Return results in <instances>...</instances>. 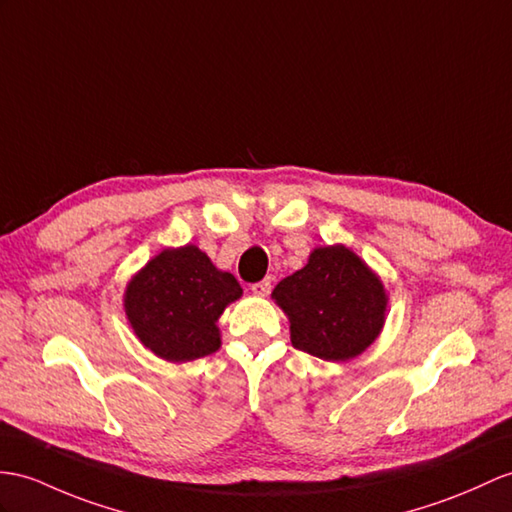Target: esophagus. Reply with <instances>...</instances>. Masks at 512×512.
Segmentation results:
<instances>
[{"instance_id": "1", "label": "esophagus", "mask_w": 512, "mask_h": 512, "mask_svg": "<svg viewBox=\"0 0 512 512\" xmlns=\"http://www.w3.org/2000/svg\"><path fill=\"white\" fill-rule=\"evenodd\" d=\"M269 291H271V278H265V280H260V282L252 284V293H254V295L265 297V295H269Z\"/></svg>"}]
</instances>
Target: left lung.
Masks as SVG:
<instances>
[{
  "label": "left lung",
  "instance_id": "left-lung-1",
  "mask_svg": "<svg viewBox=\"0 0 512 512\" xmlns=\"http://www.w3.org/2000/svg\"><path fill=\"white\" fill-rule=\"evenodd\" d=\"M271 297L289 315L295 350L332 363L363 354L384 323L382 282L343 245L317 247Z\"/></svg>",
  "mask_w": 512,
  "mask_h": 512
}]
</instances>
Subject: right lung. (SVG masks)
<instances>
[{
  "label": "right lung",
  "mask_w": 512,
  "mask_h": 512,
  "mask_svg": "<svg viewBox=\"0 0 512 512\" xmlns=\"http://www.w3.org/2000/svg\"><path fill=\"white\" fill-rule=\"evenodd\" d=\"M243 293L195 245L165 249L136 273L126 291V315L141 343L171 363L219 350L217 319Z\"/></svg>",
  "instance_id": "1"
}]
</instances>
